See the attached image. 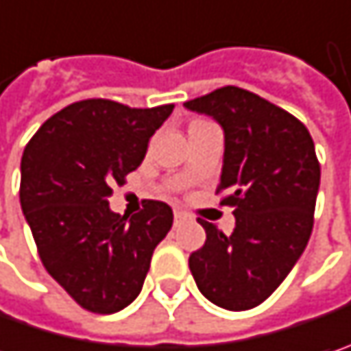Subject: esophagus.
Instances as JSON below:
<instances>
[{"instance_id":"obj_1","label":"esophagus","mask_w":351,"mask_h":351,"mask_svg":"<svg viewBox=\"0 0 351 351\" xmlns=\"http://www.w3.org/2000/svg\"><path fill=\"white\" fill-rule=\"evenodd\" d=\"M186 221V215L182 213V210H175V227H178L180 223H184Z\"/></svg>"}]
</instances>
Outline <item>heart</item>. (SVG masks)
<instances>
[{"label":"heart","instance_id":"obj_1","mask_svg":"<svg viewBox=\"0 0 351 351\" xmlns=\"http://www.w3.org/2000/svg\"><path fill=\"white\" fill-rule=\"evenodd\" d=\"M199 122H201V120H199ZM193 124H197V122H193Z\"/></svg>","mask_w":351,"mask_h":351}]
</instances>
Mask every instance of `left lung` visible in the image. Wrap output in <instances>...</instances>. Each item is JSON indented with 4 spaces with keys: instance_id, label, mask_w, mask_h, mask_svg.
<instances>
[{
    "instance_id": "obj_1",
    "label": "left lung",
    "mask_w": 351,
    "mask_h": 351,
    "mask_svg": "<svg viewBox=\"0 0 351 351\" xmlns=\"http://www.w3.org/2000/svg\"><path fill=\"white\" fill-rule=\"evenodd\" d=\"M225 130L217 195L233 207L235 229L225 235L201 221L207 241L189 267L201 293L219 307H257L293 269L313 229L319 160L309 130L269 100L225 86L184 102Z\"/></svg>"
}]
</instances>
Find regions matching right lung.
<instances>
[{
    "instance_id": "obj_1",
    "label": "right lung",
    "mask_w": 351,
    "mask_h": 351,
    "mask_svg": "<svg viewBox=\"0 0 351 351\" xmlns=\"http://www.w3.org/2000/svg\"><path fill=\"white\" fill-rule=\"evenodd\" d=\"M173 108L80 100L48 118L25 144L19 203L40 259L92 313H114L136 300L152 253L173 227V208L162 201H144L130 219L108 207L112 184H124L141 167L150 136Z\"/></svg>"
}]
</instances>
